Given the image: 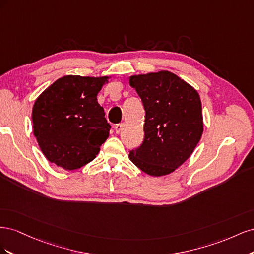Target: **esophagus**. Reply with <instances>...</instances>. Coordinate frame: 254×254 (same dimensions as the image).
<instances>
[{"label":"esophagus","instance_id":"esophagus-1","mask_svg":"<svg viewBox=\"0 0 254 254\" xmlns=\"http://www.w3.org/2000/svg\"><path fill=\"white\" fill-rule=\"evenodd\" d=\"M115 132H117L118 134L122 131V129H123V124H122V123H120V124H117V125H115Z\"/></svg>","mask_w":254,"mask_h":254}]
</instances>
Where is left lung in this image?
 <instances>
[{
	"mask_svg": "<svg viewBox=\"0 0 254 254\" xmlns=\"http://www.w3.org/2000/svg\"><path fill=\"white\" fill-rule=\"evenodd\" d=\"M145 109L144 139L130 150L132 163L150 176L171 174L194 151L203 131L197 91L178 76L161 71L132 76Z\"/></svg>",
	"mask_w": 254,
	"mask_h": 254,
	"instance_id": "8db88e82",
	"label": "left lung"
}]
</instances>
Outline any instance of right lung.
I'll use <instances>...</instances> for the list:
<instances>
[{
  "label": "right lung",
  "instance_id": "1",
  "mask_svg": "<svg viewBox=\"0 0 254 254\" xmlns=\"http://www.w3.org/2000/svg\"><path fill=\"white\" fill-rule=\"evenodd\" d=\"M106 81L107 77L67 75L36 99L34 134L50 162L73 171L96 157L111 128L96 99Z\"/></svg>",
  "mask_w": 254,
  "mask_h": 254
}]
</instances>
